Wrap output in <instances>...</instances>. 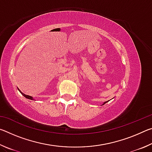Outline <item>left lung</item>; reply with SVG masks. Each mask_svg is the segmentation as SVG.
I'll return each mask as SVG.
<instances>
[{"mask_svg": "<svg viewBox=\"0 0 152 152\" xmlns=\"http://www.w3.org/2000/svg\"><path fill=\"white\" fill-rule=\"evenodd\" d=\"M107 102H109V101H107V102H104V103H103V104H105V103H107Z\"/></svg>", "mask_w": 152, "mask_h": 152, "instance_id": "obj_1", "label": "left lung"}]
</instances>
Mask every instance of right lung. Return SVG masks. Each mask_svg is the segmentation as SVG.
<instances>
[{"mask_svg": "<svg viewBox=\"0 0 152 152\" xmlns=\"http://www.w3.org/2000/svg\"><path fill=\"white\" fill-rule=\"evenodd\" d=\"M20 93H21L23 95V96H24L25 98H27V99H30V100H33V97H32V96H29V95H26V94H23L21 92H20Z\"/></svg>", "mask_w": 152, "mask_h": 152, "instance_id": "right-lung-1", "label": "right lung"}]
</instances>
